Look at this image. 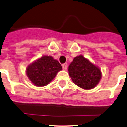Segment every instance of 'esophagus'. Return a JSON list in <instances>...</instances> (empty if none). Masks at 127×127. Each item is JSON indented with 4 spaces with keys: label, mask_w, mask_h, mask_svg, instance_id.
Instances as JSON below:
<instances>
[{
    "label": "esophagus",
    "mask_w": 127,
    "mask_h": 127,
    "mask_svg": "<svg viewBox=\"0 0 127 127\" xmlns=\"http://www.w3.org/2000/svg\"><path fill=\"white\" fill-rule=\"evenodd\" d=\"M62 66H63V70H66L67 67H68V65H67L66 63L63 64H62Z\"/></svg>",
    "instance_id": "esophagus-1"
}]
</instances>
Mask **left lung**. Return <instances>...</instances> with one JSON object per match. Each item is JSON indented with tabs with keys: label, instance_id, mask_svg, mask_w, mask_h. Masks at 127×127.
Returning a JSON list of instances; mask_svg holds the SVG:
<instances>
[{
	"label": "left lung",
	"instance_id": "left-lung-1",
	"mask_svg": "<svg viewBox=\"0 0 127 127\" xmlns=\"http://www.w3.org/2000/svg\"><path fill=\"white\" fill-rule=\"evenodd\" d=\"M68 73L73 82L83 89H93L102 78L100 69L81 55L74 57Z\"/></svg>",
	"mask_w": 127,
	"mask_h": 127
}]
</instances>
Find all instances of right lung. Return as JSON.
<instances>
[{"label": "right lung", "instance_id": "obj_1", "mask_svg": "<svg viewBox=\"0 0 127 127\" xmlns=\"http://www.w3.org/2000/svg\"><path fill=\"white\" fill-rule=\"evenodd\" d=\"M62 70V66L53 57L43 55L26 68V74L29 80L38 87H43L49 84Z\"/></svg>", "mask_w": 127, "mask_h": 127}]
</instances>
